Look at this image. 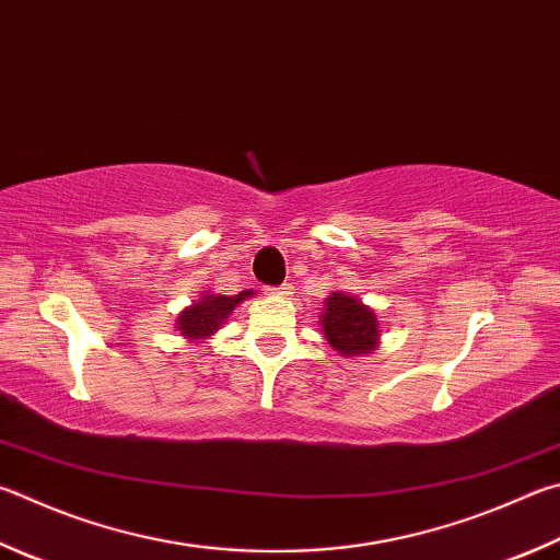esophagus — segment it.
<instances>
[{
    "label": "esophagus",
    "mask_w": 560,
    "mask_h": 560,
    "mask_svg": "<svg viewBox=\"0 0 560 560\" xmlns=\"http://www.w3.org/2000/svg\"><path fill=\"white\" fill-rule=\"evenodd\" d=\"M269 293H273V296H289L291 293V283H283V287H279V289H267Z\"/></svg>",
    "instance_id": "obj_1"
}]
</instances>
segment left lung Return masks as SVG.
Here are the masks:
<instances>
[{
  "label": "left lung",
  "instance_id": "obj_1",
  "mask_svg": "<svg viewBox=\"0 0 560 560\" xmlns=\"http://www.w3.org/2000/svg\"><path fill=\"white\" fill-rule=\"evenodd\" d=\"M320 320L325 340L342 358H362V354L377 350L380 320L358 296H348V293L340 291L330 293L325 299Z\"/></svg>",
  "mask_w": 560,
  "mask_h": 560
}]
</instances>
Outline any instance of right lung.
<instances>
[{"label":"right lung","instance_id":"obj_1","mask_svg":"<svg viewBox=\"0 0 560 560\" xmlns=\"http://www.w3.org/2000/svg\"><path fill=\"white\" fill-rule=\"evenodd\" d=\"M254 291H242L237 296H220V293L206 291L198 303H192L186 311H180L176 328L186 340H208L215 332L222 320L237 308V303L249 299Z\"/></svg>","mask_w":560,"mask_h":560}]
</instances>
